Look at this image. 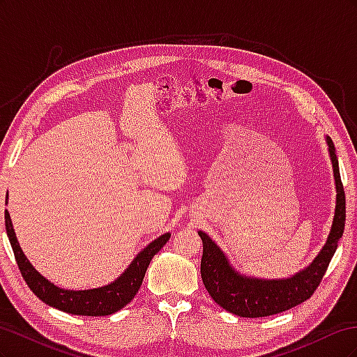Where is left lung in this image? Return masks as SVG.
<instances>
[{
  "instance_id": "left-lung-1",
  "label": "left lung",
  "mask_w": 357,
  "mask_h": 357,
  "mask_svg": "<svg viewBox=\"0 0 357 357\" xmlns=\"http://www.w3.org/2000/svg\"><path fill=\"white\" fill-rule=\"evenodd\" d=\"M332 160L335 186H337V204L332 228L326 244L307 268L290 278L264 280L245 277L235 271L228 257L210 236L198 231L202 240L201 277L215 304L240 317H266L278 314L307 301L319 287L331 259L337 250L338 241L345 226V193L341 183L338 158L331 137H326Z\"/></svg>"
}]
</instances>
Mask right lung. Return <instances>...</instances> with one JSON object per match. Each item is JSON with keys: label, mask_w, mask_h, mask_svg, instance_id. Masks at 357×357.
<instances>
[{"label": "right lung", "mask_w": 357, "mask_h": 357, "mask_svg": "<svg viewBox=\"0 0 357 357\" xmlns=\"http://www.w3.org/2000/svg\"><path fill=\"white\" fill-rule=\"evenodd\" d=\"M4 219L7 236L10 244H12L20 274H22L28 287L32 290V294L50 307H55L61 311L77 316H109L129 304L143 283L144 274L152 257L167 244L171 236V234H164L149 245H146L134 257V261L125 269V273L116 278L113 283L89 290H66L50 283L47 278L43 277L29 264L22 248H20L17 243L13 223L7 210Z\"/></svg>", "instance_id": "add662e5"}]
</instances>
